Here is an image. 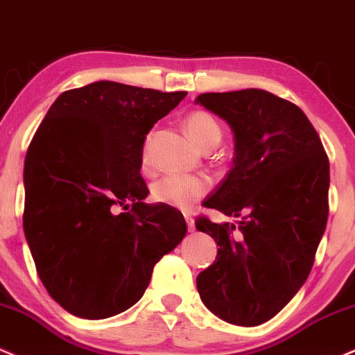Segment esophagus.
Here are the masks:
<instances>
[{
    "label": "esophagus",
    "mask_w": 355,
    "mask_h": 355,
    "mask_svg": "<svg viewBox=\"0 0 355 355\" xmlns=\"http://www.w3.org/2000/svg\"><path fill=\"white\" fill-rule=\"evenodd\" d=\"M184 219H186V224H187V231L193 232L194 229H196V226H194V219L191 218V216H184Z\"/></svg>",
    "instance_id": "obj_1"
}]
</instances>
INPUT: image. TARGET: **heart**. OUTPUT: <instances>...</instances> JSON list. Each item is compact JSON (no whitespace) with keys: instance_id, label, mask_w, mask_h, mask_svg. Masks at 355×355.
<instances>
[{"instance_id":"1","label":"heart","mask_w":355,"mask_h":355,"mask_svg":"<svg viewBox=\"0 0 355 355\" xmlns=\"http://www.w3.org/2000/svg\"><path fill=\"white\" fill-rule=\"evenodd\" d=\"M187 136L191 141L201 148L211 141L220 139V128L218 121L204 111H194L184 121ZM144 164L148 162V154L144 151ZM209 189L207 179L201 176H189V174H169L159 181L154 182L153 198L157 202L168 204L178 209H189L196 201L202 198Z\"/></svg>"}]
</instances>
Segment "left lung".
Returning a JSON list of instances; mask_svg holds the SVG:
<instances>
[{
    "instance_id": "obj_1",
    "label": "left lung",
    "mask_w": 355,
    "mask_h": 355,
    "mask_svg": "<svg viewBox=\"0 0 355 355\" xmlns=\"http://www.w3.org/2000/svg\"><path fill=\"white\" fill-rule=\"evenodd\" d=\"M227 123L234 157L204 206L237 224L199 218L196 229L219 245L196 279L212 314L236 326L272 319L309 276L327 224L329 161L301 107L264 89L196 98Z\"/></svg>"
}]
</instances>
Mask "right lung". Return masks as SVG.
Returning a JSON list of instances; mask_svg holds the SVG:
<instances>
[{
  "label": "right lung",
  "mask_w": 355,
  "mask_h": 355,
  "mask_svg": "<svg viewBox=\"0 0 355 355\" xmlns=\"http://www.w3.org/2000/svg\"><path fill=\"white\" fill-rule=\"evenodd\" d=\"M186 94L96 81L58 96L37 128L24 161V236L46 291L73 315L135 306L154 264L184 239L181 212L144 202L139 169L146 135Z\"/></svg>",
  "instance_id": "obj_1"
}]
</instances>
